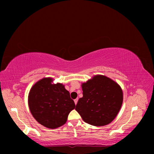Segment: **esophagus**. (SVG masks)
Returning <instances> with one entry per match:
<instances>
[{"instance_id": "obj_1", "label": "esophagus", "mask_w": 154, "mask_h": 154, "mask_svg": "<svg viewBox=\"0 0 154 154\" xmlns=\"http://www.w3.org/2000/svg\"><path fill=\"white\" fill-rule=\"evenodd\" d=\"M77 101H78V98H77V99H75V100H74V102H75V104H77Z\"/></svg>"}]
</instances>
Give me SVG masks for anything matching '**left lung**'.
I'll return each instance as SVG.
<instances>
[{"instance_id":"8db88e82","label":"left lung","mask_w":154,"mask_h":154,"mask_svg":"<svg viewBox=\"0 0 154 154\" xmlns=\"http://www.w3.org/2000/svg\"><path fill=\"white\" fill-rule=\"evenodd\" d=\"M83 97L75 110L84 122L100 126L115 119L122 106V91L116 82L103 75H96L82 84Z\"/></svg>"}]
</instances>
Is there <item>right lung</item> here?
<instances>
[{"mask_svg": "<svg viewBox=\"0 0 154 154\" xmlns=\"http://www.w3.org/2000/svg\"><path fill=\"white\" fill-rule=\"evenodd\" d=\"M51 81V78H44L32 87L28 95V105L37 122L48 128L54 129L66 122L75 104L63 85H52Z\"/></svg>", "mask_w": 154, "mask_h": 154, "instance_id": "obj_1", "label": "right lung"}]
</instances>
